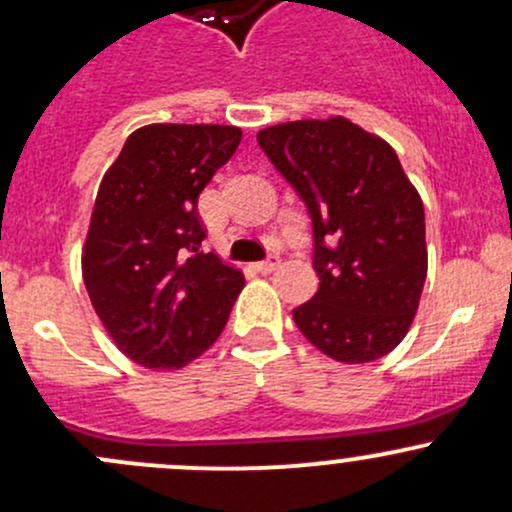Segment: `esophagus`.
<instances>
[{
	"label": "esophagus",
	"instance_id": "1",
	"mask_svg": "<svg viewBox=\"0 0 512 512\" xmlns=\"http://www.w3.org/2000/svg\"><path fill=\"white\" fill-rule=\"evenodd\" d=\"M279 265H282V260H279L277 255H269L267 260H262V262H257V272H262V274H269V272H274V269H277Z\"/></svg>",
	"mask_w": 512,
	"mask_h": 512
}]
</instances>
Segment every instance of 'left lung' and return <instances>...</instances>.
Instances as JSON below:
<instances>
[{"label":"left lung","instance_id":"8db88e82","mask_svg":"<svg viewBox=\"0 0 512 512\" xmlns=\"http://www.w3.org/2000/svg\"><path fill=\"white\" fill-rule=\"evenodd\" d=\"M257 143L313 221L320 284L294 311L303 338L345 364L389 355L428 277L423 201L396 150L342 116L262 128Z\"/></svg>","mask_w":512,"mask_h":512}]
</instances>
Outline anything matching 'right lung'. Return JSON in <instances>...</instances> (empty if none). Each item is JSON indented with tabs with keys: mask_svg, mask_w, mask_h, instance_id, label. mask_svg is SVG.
Segmentation results:
<instances>
[{
	"mask_svg": "<svg viewBox=\"0 0 512 512\" xmlns=\"http://www.w3.org/2000/svg\"><path fill=\"white\" fill-rule=\"evenodd\" d=\"M218 123H150L128 136L99 184L82 277L106 333L145 369H182L226 328L240 269L201 252L199 194L238 150Z\"/></svg>",
	"mask_w": 512,
	"mask_h": 512,
	"instance_id": "right-lung-1",
	"label": "right lung"
}]
</instances>
